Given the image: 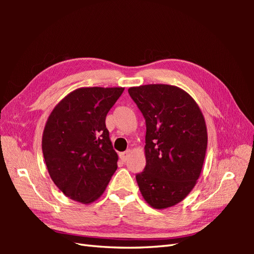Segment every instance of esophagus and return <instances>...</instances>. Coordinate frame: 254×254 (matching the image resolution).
<instances>
[{"instance_id": "esophagus-1", "label": "esophagus", "mask_w": 254, "mask_h": 254, "mask_svg": "<svg viewBox=\"0 0 254 254\" xmlns=\"http://www.w3.org/2000/svg\"><path fill=\"white\" fill-rule=\"evenodd\" d=\"M130 153H131V150H127V152L120 153L119 154V157H120V159L122 161H127L128 159V157H130Z\"/></svg>"}]
</instances>
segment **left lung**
<instances>
[{
	"label": "left lung",
	"mask_w": 254,
	"mask_h": 254,
	"mask_svg": "<svg viewBox=\"0 0 254 254\" xmlns=\"http://www.w3.org/2000/svg\"><path fill=\"white\" fill-rule=\"evenodd\" d=\"M146 123V166L136 181L145 201L157 209L180 203L201 175L207 147L202 111L187 91L172 85L128 88Z\"/></svg>",
	"instance_id": "8db88e82"
}]
</instances>
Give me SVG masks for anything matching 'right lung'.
<instances>
[{
  "instance_id": "1",
  "label": "right lung",
  "mask_w": 254,
  "mask_h": 254,
  "mask_svg": "<svg viewBox=\"0 0 254 254\" xmlns=\"http://www.w3.org/2000/svg\"><path fill=\"white\" fill-rule=\"evenodd\" d=\"M123 90L78 88L64 97L48 118L42 134L47 168L55 185L74 201H96L118 168L106 117Z\"/></svg>"
}]
</instances>
